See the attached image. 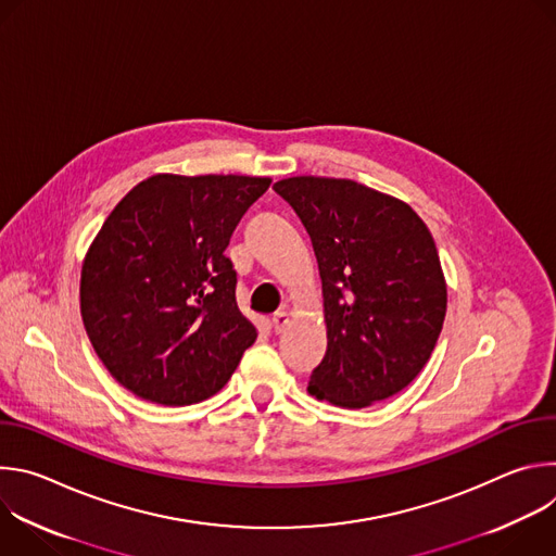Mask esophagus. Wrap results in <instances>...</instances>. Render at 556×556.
<instances>
[{"mask_svg": "<svg viewBox=\"0 0 556 556\" xmlns=\"http://www.w3.org/2000/svg\"><path fill=\"white\" fill-rule=\"evenodd\" d=\"M288 324H290V314L286 309H279L273 314V328L277 334H281L288 328Z\"/></svg>", "mask_w": 556, "mask_h": 556, "instance_id": "esophagus-1", "label": "esophagus"}]
</instances>
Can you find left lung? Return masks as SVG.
Instances as JSON below:
<instances>
[{"label": "left lung", "instance_id": "1", "mask_svg": "<svg viewBox=\"0 0 556 556\" xmlns=\"http://www.w3.org/2000/svg\"><path fill=\"white\" fill-rule=\"evenodd\" d=\"M273 189L301 217L324 281L328 352L307 391L348 409L403 391L427 365L446 314L427 224L354 180L299 176Z\"/></svg>", "mask_w": 556, "mask_h": 556}]
</instances>
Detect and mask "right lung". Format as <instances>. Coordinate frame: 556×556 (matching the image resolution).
I'll return each mask as SVG.
<instances>
[{"mask_svg": "<svg viewBox=\"0 0 556 556\" xmlns=\"http://www.w3.org/2000/svg\"><path fill=\"white\" fill-rule=\"evenodd\" d=\"M268 187L270 178L161 174L103 222L81 270V316L103 365L138 399L206 401L255 343L224 251Z\"/></svg>", "mask_w": 556, "mask_h": 556, "instance_id": "add662e5", "label": "right lung"}]
</instances>
